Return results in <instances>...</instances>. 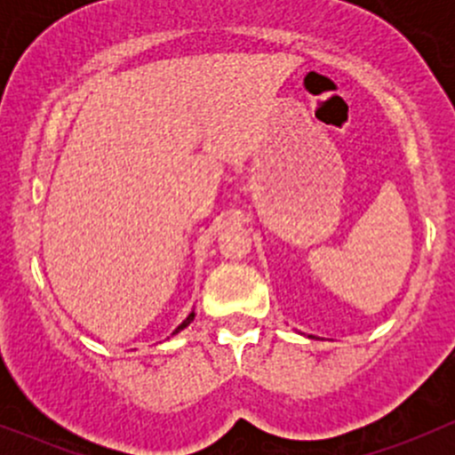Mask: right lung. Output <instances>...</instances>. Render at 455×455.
Here are the masks:
<instances>
[{"mask_svg": "<svg viewBox=\"0 0 455 455\" xmlns=\"http://www.w3.org/2000/svg\"><path fill=\"white\" fill-rule=\"evenodd\" d=\"M194 316H196V313H191L189 316H187V319H185V321H182V323H180V325H178V328H176V332H180V330H182V328H187V325H189V323H191V321H194ZM176 332H173V334H176Z\"/></svg>", "mask_w": 455, "mask_h": 455, "instance_id": "right-lung-1", "label": "right lung"}]
</instances>
